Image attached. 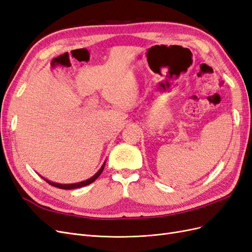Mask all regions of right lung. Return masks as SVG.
<instances>
[{"mask_svg": "<svg viewBox=\"0 0 252 252\" xmlns=\"http://www.w3.org/2000/svg\"><path fill=\"white\" fill-rule=\"evenodd\" d=\"M104 167H105V163L102 165V167L100 169H98V171L94 175V177H91L90 179L86 180V181H83V182H80V183H75V184H59V183H55V182H50L46 179H44L45 181H46L48 184H50L51 186H55L57 188H61V189H75V188H80V187H84V186H87L89 184H91V183H94L98 177H100V174L103 172L104 170Z\"/></svg>", "mask_w": 252, "mask_h": 252, "instance_id": "1", "label": "right lung"}]
</instances>
